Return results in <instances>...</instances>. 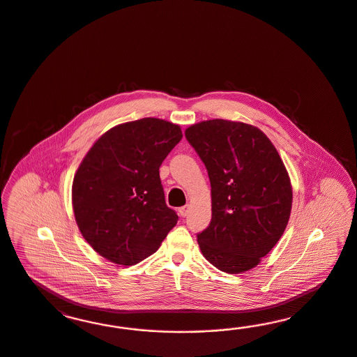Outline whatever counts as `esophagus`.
<instances>
[{"mask_svg":"<svg viewBox=\"0 0 357 357\" xmlns=\"http://www.w3.org/2000/svg\"><path fill=\"white\" fill-rule=\"evenodd\" d=\"M188 209H190V206H184L182 208H179V215L182 217H185L188 215Z\"/></svg>","mask_w":357,"mask_h":357,"instance_id":"1","label":"esophagus"}]
</instances>
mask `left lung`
Listing matches in <instances>:
<instances>
[{"mask_svg": "<svg viewBox=\"0 0 357 357\" xmlns=\"http://www.w3.org/2000/svg\"><path fill=\"white\" fill-rule=\"evenodd\" d=\"M184 135L211 181L212 220L197 234L199 248L227 273L254 268L291 216L292 185L279 153L259 128L239 121L206 120Z\"/></svg>", "mask_w": 357, "mask_h": 357, "instance_id": "left-lung-1", "label": "left lung"}]
</instances>
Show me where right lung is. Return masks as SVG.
Segmentation results:
<instances>
[{
	"mask_svg": "<svg viewBox=\"0 0 357 357\" xmlns=\"http://www.w3.org/2000/svg\"><path fill=\"white\" fill-rule=\"evenodd\" d=\"M182 137L179 126L144 118L111 128L87 151L73 179L72 203L81 234L99 255L135 266L176 225L160 166Z\"/></svg>",
	"mask_w": 357,
	"mask_h": 357,
	"instance_id": "right-lung-1",
	"label": "right lung"
}]
</instances>
